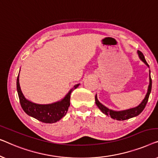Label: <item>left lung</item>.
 Instances as JSON below:
<instances>
[{
  "mask_svg": "<svg viewBox=\"0 0 158 158\" xmlns=\"http://www.w3.org/2000/svg\"><path fill=\"white\" fill-rule=\"evenodd\" d=\"M137 54H138L139 59H140L142 61H143L144 63H145L149 67L148 64L147 63L146 60L145 59V56H144L143 53H142L140 51H137ZM149 79H150V84H149L148 92H147V94L145 95V99H144L143 102H142L138 106H136V107L131 108V109H129V110H123V111H114V110H110V109L106 107L105 106L103 105V104L99 102L96 94V96H95V102H96L97 106H98L99 110H100L104 114L107 115V116H110L112 119H117V120H119V121L126 120V119H130L132 118V117L137 116V115L140 114V113L143 111L144 109H145L146 104L148 103L149 96H150V94L151 92V89H152V79H151V77H150V71Z\"/></svg>",
  "mask_w": 158,
  "mask_h": 158,
  "instance_id": "1",
  "label": "left lung"
}]
</instances>
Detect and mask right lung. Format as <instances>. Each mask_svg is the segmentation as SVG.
Returning <instances> with one entry per match:
<instances>
[{
	"mask_svg": "<svg viewBox=\"0 0 158 158\" xmlns=\"http://www.w3.org/2000/svg\"><path fill=\"white\" fill-rule=\"evenodd\" d=\"M79 84H76L70 89L67 94L61 101L48 104H39L28 100L25 98L21 92L19 84V74L16 81L17 92L19 94L20 103L24 112L29 116L34 117L44 123H54L59 121L67 112L70 106V96L73 90L79 86Z\"/></svg>",
	"mask_w": 158,
	"mask_h": 158,
	"instance_id": "right-lung-1",
	"label": "right lung"
}]
</instances>
